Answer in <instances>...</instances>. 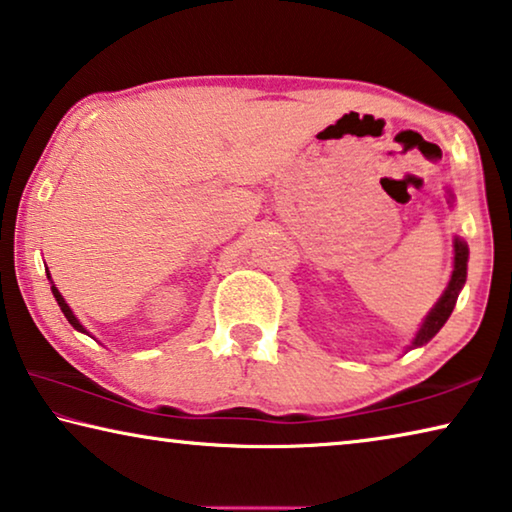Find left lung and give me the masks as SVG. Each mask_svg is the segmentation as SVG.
Wrapping results in <instances>:
<instances>
[{
	"label": "left lung",
	"mask_w": 512,
	"mask_h": 512,
	"mask_svg": "<svg viewBox=\"0 0 512 512\" xmlns=\"http://www.w3.org/2000/svg\"><path fill=\"white\" fill-rule=\"evenodd\" d=\"M446 196H449V205L453 207V191L446 186ZM467 262H469V248L467 241L460 237H453V271L449 278V285L442 291V296L437 298V303L431 307V312L424 316V321L419 323V328L412 337L408 348H419L431 342V339L442 330V326L449 321V316L456 307V300L460 296L462 287H465L467 280Z\"/></svg>",
	"instance_id": "obj_1"
}]
</instances>
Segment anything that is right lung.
<instances>
[{
	"mask_svg": "<svg viewBox=\"0 0 512 512\" xmlns=\"http://www.w3.org/2000/svg\"><path fill=\"white\" fill-rule=\"evenodd\" d=\"M45 273H47V280H50V285H52V294H54V298H56V303H59V307H61V312H63V316H66V319H68V323H70V326H72V328H75V330H79V332H84V335H88V330H86L84 326H81V321L77 319V316H75V312H72V310H70V305L66 303V298H63V296H61V291H59V289H56V285H54V282H52V275H50V271H47V269H45Z\"/></svg>",
	"mask_w": 512,
	"mask_h": 512,
	"instance_id": "right-lung-1",
	"label": "right lung"
}]
</instances>
